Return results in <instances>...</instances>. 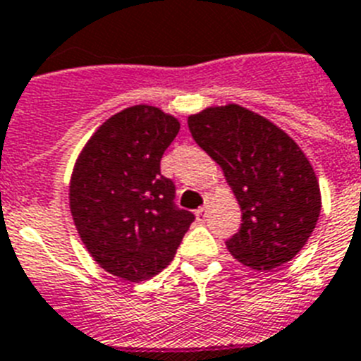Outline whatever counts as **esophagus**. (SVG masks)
Here are the masks:
<instances>
[{
  "mask_svg": "<svg viewBox=\"0 0 361 361\" xmlns=\"http://www.w3.org/2000/svg\"><path fill=\"white\" fill-rule=\"evenodd\" d=\"M206 213H208V206H200V208L195 212L197 220H204V219H206Z\"/></svg>",
  "mask_w": 361,
  "mask_h": 361,
  "instance_id": "1",
  "label": "esophagus"
}]
</instances>
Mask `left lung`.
Instances as JSON below:
<instances>
[{
    "label": "left lung",
    "mask_w": 361,
    "mask_h": 361,
    "mask_svg": "<svg viewBox=\"0 0 361 361\" xmlns=\"http://www.w3.org/2000/svg\"><path fill=\"white\" fill-rule=\"evenodd\" d=\"M188 126L240 204V228L226 240L229 253L258 271L289 262L311 237L322 208L304 152L279 126L238 104L206 108Z\"/></svg>",
    "instance_id": "obj_1"
}]
</instances>
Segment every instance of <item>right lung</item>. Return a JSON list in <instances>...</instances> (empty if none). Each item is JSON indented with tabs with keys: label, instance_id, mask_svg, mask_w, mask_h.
Wrapping results in <instances>:
<instances>
[{
	"label": "right lung",
	"instance_id": "1",
	"mask_svg": "<svg viewBox=\"0 0 361 361\" xmlns=\"http://www.w3.org/2000/svg\"><path fill=\"white\" fill-rule=\"evenodd\" d=\"M180 124L155 106L126 108L99 126L70 180V209L86 250L119 279L139 282L173 260L195 215L175 204L161 159Z\"/></svg>",
	"mask_w": 361,
	"mask_h": 361
}]
</instances>
